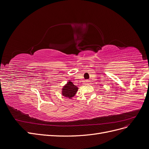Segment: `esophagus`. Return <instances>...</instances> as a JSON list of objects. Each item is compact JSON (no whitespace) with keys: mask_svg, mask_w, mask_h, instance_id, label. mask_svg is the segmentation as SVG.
<instances>
[{"mask_svg":"<svg viewBox=\"0 0 149 149\" xmlns=\"http://www.w3.org/2000/svg\"><path fill=\"white\" fill-rule=\"evenodd\" d=\"M87 81V82H88V81Z\"/></svg>","mask_w":149,"mask_h":149,"instance_id":"1","label":"esophagus"}]
</instances>
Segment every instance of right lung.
Segmentation results:
<instances>
[{
    "label": "right lung",
    "instance_id": "obj_1",
    "mask_svg": "<svg viewBox=\"0 0 149 149\" xmlns=\"http://www.w3.org/2000/svg\"><path fill=\"white\" fill-rule=\"evenodd\" d=\"M78 91V88L75 85H74L72 82L68 81V84H66L63 88L62 90V95L69 99H71L75 96L76 93Z\"/></svg>",
    "mask_w": 149,
    "mask_h": 149
}]
</instances>
